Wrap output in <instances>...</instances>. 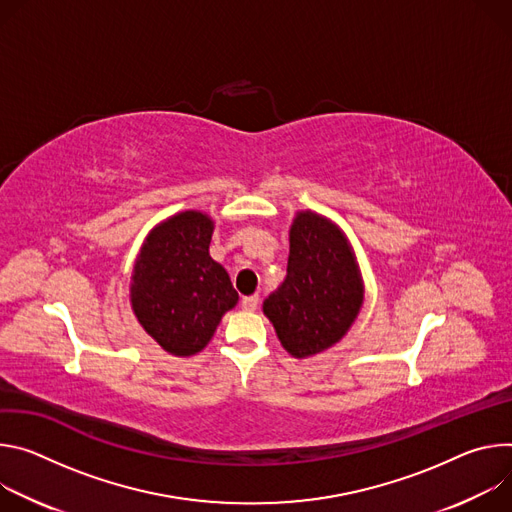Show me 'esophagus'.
Here are the masks:
<instances>
[{
	"label": "esophagus",
	"instance_id": "esophagus-1",
	"mask_svg": "<svg viewBox=\"0 0 512 512\" xmlns=\"http://www.w3.org/2000/svg\"><path fill=\"white\" fill-rule=\"evenodd\" d=\"M258 295H250V297H244L242 299V307L246 309V311H254L256 307H258Z\"/></svg>",
	"mask_w": 512,
	"mask_h": 512
}]
</instances>
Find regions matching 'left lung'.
<instances>
[{"mask_svg":"<svg viewBox=\"0 0 512 512\" xmlns=\"http://www.w3.org/2000/svg\"><path fill=\"white\" fill-rule=\"evenodd\" d=\"M362 305V280L348 240L329 219L303 211L291 227L287 276L264 301L280 344L295 358L339 342Z\"/></svg>","mask_w":512,"mask_h":512,"instance_id":"8db88e82","label":"left lung"}]
</instances>
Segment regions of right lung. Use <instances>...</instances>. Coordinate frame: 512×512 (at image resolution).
Instances as JSON below:
<instances>
[{
	"instance_id": "obj_1",
	"label": "right lung",
	"mask_w": 512,
	"mask_h": 512,
	"mask_svg": "<svg viewBox=\"0 0 512 512\" xmlns=\"http://www.w3.org/2000/svg\"><path fill=\"white\" fill-rule=\"evenodd\" d=\"M213 221L185 211L148 236L132 276V307L142 327L175 356L201 352L238 293L209 256Z\"/></svg>"
}]
</instances>
